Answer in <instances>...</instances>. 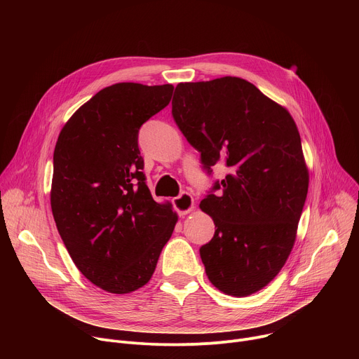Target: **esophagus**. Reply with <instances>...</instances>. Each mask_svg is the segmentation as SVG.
I'll use <instances>...</instances> for the list:
<instances>
[{
  "label": "esophagus",
  "mask_w": 359,
  "mask_h": 359,
  "mask_svg": "<svg viewBox=\"0 0 359 359\" xmlns=\"http://www.w3.org/2000/svg\"><path fill=\"white\" fill-rule=\"evenodd\" d=\"M173 206L180 216L187 215L194 209V198L190 193L183 191L180 196L173 198Z\"/></svg>",
  "instance_id": "obj_1"
}]
</instances>
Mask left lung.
Listing matches in <instances>:
<instances>
[{
    "label": "left lung",
    "instance_id": "1",
    "mask_svg": "<svg viewBox=\"0 0 359 359\" xmlns=\"http://www.w3.org/2000/svg\"><path fill=\"white\" fill-rule=\"evenodd\" d=\"M172 115L209 173L220 158L230 173L200 201L216 226L200 247L210 283L227 295L264 288L292 250L309 191L301 137L288 111L245 79L182 82Z\"/></svg>",
    "mask_w": 359,
    "mask_h": 359
}]
</instances>
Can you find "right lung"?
Instances as JSON below:
<instances>
[{
	"label": "right lung",
	"instance_id": "1",
	"mask_svg": "<svg viewBox=\"0 0 359 359\" xmlns=\"http://www.w3.org/2000/svg\"><path fill=\"white\" fill-rule=\"evenodd\" d=\"M173 85L121 82L99 90L62 128L54 150L50 208L78 270L114 294L155 273L177 215L153 200L142 172L140 126L169 105Z\"/></svg>",
	"mask_w": 359,
	"mask_h": 359
}]
</instances>
